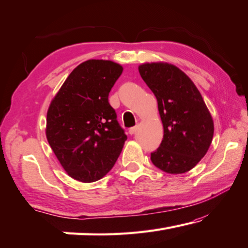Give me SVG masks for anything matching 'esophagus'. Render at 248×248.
I'll return each mask as SVG.
<instances>
[{"label":"esophagus","mask_w":248,"mask_h":248,"mask_svg":"<svg viewBox=\"0 0 248 248\" xmlns=\"http://www.w3.org/2000/svg\"><path fill=\"white\" fill-rule=\"evenodd\" d=\"M136 131H137V125H136V127H132V128L129 129V133H130L131 136H132V135H135Z\"/></svg>","instance_id":"esophagus-1"}]
</instances>
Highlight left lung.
Wrapping results in <instances>:
<instances>
[{"label":"left lung","mask_w":248,"mask_h":248,"mask_svg":"<svg viewBox=\"0 0 248 248\" xmlns=\"http://www.w3.org/2000/svg\"><path fill=\"white\" fill-rule=\"evenodd\" d=\"M140 76L158 100L163 139L151 161L170 174L186 173L209 150L214 133L213 118L201 93L187 75L164 62H144Z\"/></svg>","instance_id":"left-lung-1"}]
</instances>
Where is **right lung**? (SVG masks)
Returning a JSON list of instances; mask_svg holds the SVG:
<instances>
[{"instance_id": "obj_1", "label": "right lung", "mask_w": 248, "mask_h": 248, "mask_svg": "<svg viewBox=\"0 0 248 248\" xmlns=\"http://www.w3.org/2000/svg\"><path fill=\"white\" fill-rule=\"evenodd\" d=\"M123 70L112 61L81 62L66 78L47 110V141L66 173L79 182L104 178L127 140L108 101Z\"/></svg>"}]
</instances>
